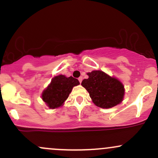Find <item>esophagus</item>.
Wrapping results in <instances>:
<instances>
[{
    "label": "esophagus",
    "mask_w": 158,
    "mask_h": 158,
    "mask_svg": "<svg viewBox=\"0 0 158 158\" xmlns=\"http://www.w3.org/2000/svg\"><path fill=\"white\" fill-rule=\"evenodd\" d=\"M79 79V82H81V81H82V77H79V79Z\"/></svg>",
    "instance_id": "34e87169"
}]
</instances>
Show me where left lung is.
<instances>
[{
	"label": "left lung",
	"instance_id": "1",
	"mask_svg": "<svg viewBox=\"0 0 158 158\" xmlns=\"http://www.w3.org/2000/svg\"><path fill=\"white\" fill-rule=\"evenodd\" d=\"M88 79L81 81L96 106L110 108L122 102L124 86L118 79L110 77L100 70L88 73Z\"/></svg>",
	"mask_w": 158,
	"mask_h": 158
}]
</instances>
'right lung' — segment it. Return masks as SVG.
<instances>
[{
    "instance_id": "obj_1",
    "label": "right lung",
    "mask_w": 158,
    "mask_h": 158,
    "mask_svg": "<svg viewBox=\"0 0 158 158\" xmlns=\"http://www.w3.org/2000/svg\"><path fill=\"white\" fill-rule=\"evenodd\" d=\"M78 85L79 81L75 78L57 76L52 79L50 84L43 91L42 99L52 109L60 107L68 98L73 87Z\"/></svg>"
}]
</instances>
